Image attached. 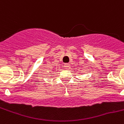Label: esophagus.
Returning <instances> with one entry per match:
<instances>
[{
  "instance_id": "obj_1",
  "label": "esophagus",
  "mask_w": 124,
  "mask_h": 124,
  "mask_svg": "<svg viewBox=\"0 0 124 124\" xmlns=\"http://www.w3.org/2000/svg\"><path fill=\"white\" fill-rule=\"evenodd\" d=\"M70 67V64H64V67H65L66 69H68V68Z\"/></svg>"
}]
</instances>
